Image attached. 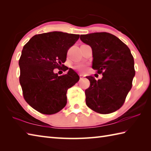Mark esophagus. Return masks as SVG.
Wrapping results in <instances>:
<instances>
[{
	"instance_id": "esophagus-1",
	"label": "esophagus",
	"mask_w": 151,
	"mask_h": 151,
	"mask_svg": "<svg viewBox=\"0 0 151 151\" xmlns=\"http://www.w3.org/2000/svg\"><path fill=\"white\" fill-rule=\"evenodd\" d=\"M80 78H84V75H82V74H80Z\"/></svg>"
}]
</instances>
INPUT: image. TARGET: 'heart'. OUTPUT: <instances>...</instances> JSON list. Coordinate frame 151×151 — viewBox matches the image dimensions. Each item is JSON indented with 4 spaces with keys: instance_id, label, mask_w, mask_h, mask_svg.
Returning a JSON list of instances; mask_svg holds the SVG:
<instances>
[{
    "instance_id": "1",
    "label": "heart",
    "mask_w": 151,
    "mask_h": 151,
    "mask_svg": "<svg viewBox=\"0 0 151 151\" xmlns=\"http://www.w3.org/2000/svg\"><path fill=\"white\" fill-rule=\"evenodd\" d=\"M75 69L76 70H78L80 72H83L85 70V67L83 65H77L76 66H75Z\"/></svg>"
}]
</instances>
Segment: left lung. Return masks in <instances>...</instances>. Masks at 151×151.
<instances>
[{
	"mask_svg": "<svg viewBox=\"0 0 151 151\" xmlns=\"http://www.w3.org/2000/svg\"><path fill=\"white\" fill-rule=\"evenodd\" d=\"M81 40L91 47L92 68L102 75L98 81L91 76L86 77L90 82L85 91L86 105L101 114L117 111L123 105L135 75L129 48L108 32L81 35Z\"/></svg>",
	"mask_w": 151,
	"mask_h": 151,
	"instance_id": "left-lung-1",
	"label": "left lung"
}]
</instances>
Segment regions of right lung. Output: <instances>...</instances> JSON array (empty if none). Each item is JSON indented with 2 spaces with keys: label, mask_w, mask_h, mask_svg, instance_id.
I'll return each instance as SVG.
<instances>
[{
  "label": "right lung",
  "mask_w": 151,
  "mask_h": 151,
  "mask_svg": "<svg viewBox=\"0 0 151 151\" xmlns=\"http://www.w3.org/2000/svg\"><path fill=\"white\" fill-rule=\"evenodd\" d=\"M79 37V34L52 32L35 35L24 45L19 60V82L24 100L34 110L52 115L65 106L67 91L78 82L79 76L72 69L58 76L54 69H69L63 63Z\"/></svg>",
  "instance_id": "1"
}]
</instances>
